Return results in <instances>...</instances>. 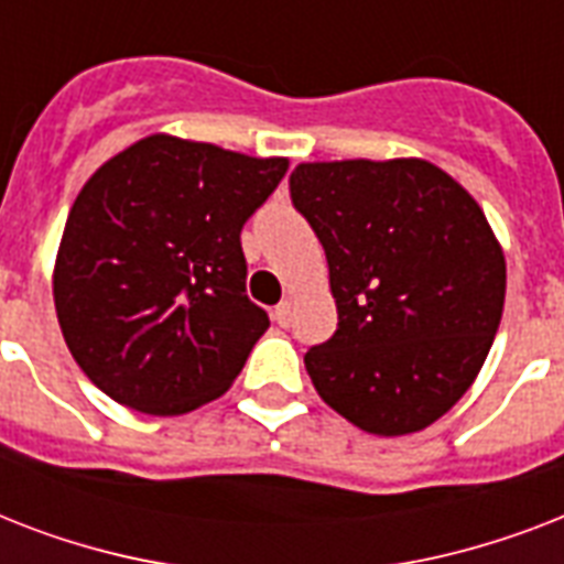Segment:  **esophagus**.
<instances>
[{"instance_id":"34e87169","label":"esophagus","mask_w":564,"mask_h":564,"mask_svg":"<svg viewBox=\"0 0 564 564\" xmlns=\"http://www.w3.org/2000/svg\"><path fill=\"white\" fill-rule=\"evenodd\" d=\"M272 318L281 327L290 325V322H292V301H281V304H278V307L272 310Z\"/></svg>"}]
</instances>
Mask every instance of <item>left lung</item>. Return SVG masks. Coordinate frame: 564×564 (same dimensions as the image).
Listing matches in <instances>:
<instances>
[{"label": "left lung", "instance_id": "obj_1", "mask_svg": "<svg viewBox=\"0 0 564 564\" xmlns=\"http://www.w3.org/2000/svg\"><path fill=\"white\" fill-rule=\"evenodd\" d=\"M290 193L339 313L304 354L316 392L375 436L430 427L480 375L503 316L507 260L480 204L419 158L299 163Z\"/></svg>", "mask_w": 564, "mask_h": 564}]
</instances>
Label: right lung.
Listing matches in <instances>:
<instances>
[{"label":"right lung","mask_w":564,"mask_h":564,"mask_svg":"<svg viewBox=\"0 0 564 564\" xmlns=\"http://www.w3.org/2000/svg\"><path fill=\"white\" fill-rule=\"evenodd\" d=\"M290 170L170 134L101 163L75 198L52 292L66 348L128 410L228 392L269 316L246 295L242 225Z\"/></svg>","instance_id":"obj_1"}]
</instances>
